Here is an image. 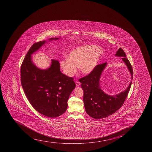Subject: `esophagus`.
<instances>
[{
  "mask_svg": "<svg viewBox=\"0 0 152 152\" xmlns=\"http://www.w3.org/2000/svg\"><path fill=\"white\" fill-rule=\"evenodd\" d=\"M75 83H76V86H79L80 84H81L80 82L78 81H75Z\"/></svg>",
  "mask_w": 152,
  "mask_h": 152,
  "instance_id": "1",
  "label": "esophagus"
}]
</instances>
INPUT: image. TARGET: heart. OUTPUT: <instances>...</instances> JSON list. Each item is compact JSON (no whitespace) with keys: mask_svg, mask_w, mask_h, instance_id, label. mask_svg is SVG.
I'll list each match as a JSON object with an SVG mask.
<instances>
[{"mask_svg":"<svg viewBox=\"0 0 152 152\" xmlns=\"http://www.w3.org/2000/svg\"><path fill=\"white\" fill-rule=\"evenodd\" d=\"M104 50L101 47L87 45L78 47L71 51L68 58L60 61V66L67 76L72 77L77 72L78 67L83 73L89 74L98 64Z\"/></svg>","mask_w":152,"mask_h":152,"instance_id":"1","label":"heart"}]
</instances>
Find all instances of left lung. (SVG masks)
<instances>
[{
	"mask_svg": "<svg viewBox=\"0 0 152 152\" xmlns=\"http://www.w3.org/2000/svg\"><path fill=\"white\" fill-rule=\"evenodd\" d=\"M116 56H121L131 74L133 79L132 67L126 54L121 48L116 52ZM107 65V63L96 65L93 70L81 78L82 89L84 91L83 101L86 113L93 118H104L115 113L123 105L131 88L132 81L128 88L123 92L115 96H110L104 93L100 88L99 80L101 74Z\"/></svg>",
	"mask_w": 152,
	"mask_h": 152,
	"instance_id": "8db88e82",
	"label": "left lung"
}]
</instances>
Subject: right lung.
Listing matches in <instances>:
<instances>
[{"label": "right lung", "mask_w": 152, "mask_h": 152, "mask_svg": "<svg viewBox=\"0 0 152 152\" xmlns=\"http://www.w3.org/2000/svg\"><path fill=\"white\" fill-rule=\"evenodd\" d=\"M45 42H35L28 51L21 64V82L32 107L42 115L53 118L66 111L68 100L76 84L72 77L62 73L57 60H52L51 66L47 70L39 69L34 65L31 55Z\"/></svg>", "instance_id": "right-lung-1"}]
</instances>
